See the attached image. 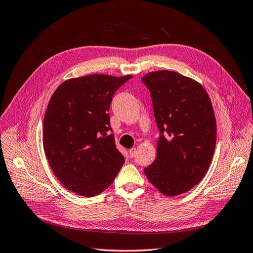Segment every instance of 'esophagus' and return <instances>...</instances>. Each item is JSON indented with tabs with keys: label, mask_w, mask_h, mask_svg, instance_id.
<instances>
[{
	"label": "esophagus",
	"mask_w": 253,
	"mask_h": 253,
	"mask_svg": "<svg viewBox=\"0 0 253 253\" xmlns=\"http://www.w3.org/2000/svg\"><path fill=\"white\" fill-rule=\"evenodd\" d=\"M136 154V149L133 147L131 149H129V156H130V158H133Z\"/></svg>",
	"instance_id": "obj_1"
}]
</instances>
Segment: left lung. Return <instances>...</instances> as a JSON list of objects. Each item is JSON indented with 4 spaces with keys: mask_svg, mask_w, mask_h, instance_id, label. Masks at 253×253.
Returning a JSON list of instances; mask_svg holds the SVG:
<instances>
[{
    "mask_svg": "<svg viewBox=\"0 0 253 253\" xmlns=\"http://www.w3.org/2000/svg\"><path fill=\"white\" fill-rule=\"evenodd\" d=\"M142 82L160 130L157 158L144 172L162 194L177 196L198 184L211 164L216 144L211 99L199 83L177 72H150Z\"/></svg>",
    "mask_w": 253,
    "mask_h": 253,
    "instance_id": "left-lung-1",
    "label": "left lung"
}]
</instances>
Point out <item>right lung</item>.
<instances>
[{"label":"right lung","instance_id":"obj_1","mask_svg":"<svg viewBox=\"0 0 253 253\" xmlns=\"http://www.w3.org/2000/svg\"><path fill=\"white\" fill-rule=\"evenodd\" d=\"M132 75L92 74L56 89L43 121V148L50 169L68 190L84 197L102 193L125 158L115 146L108 113L112 96Z\"/></svg>","mask_w":253,"mask_h":253}]
</instances>
